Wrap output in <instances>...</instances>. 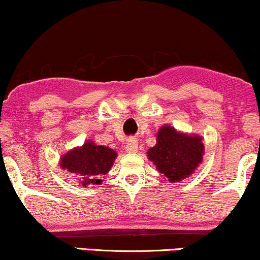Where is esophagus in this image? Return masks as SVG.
I'll list each match as a JSON object with an SVG mask.
<instances>
[{
	"label": "esophagus",
	"mask_w": 260,
	"mask_h": 260,
	"mask_svg": "<svg viewBox=\"0 0 260 260\" xmlns=\"http://www.w3.org/2000/svg\"><path fill=\"white\" fill-rule=\"evenodd\" d=\"M125 150L130 154H135L138 150V145H137V141L134 140V138H130L127 140L126 144H125Z\"/></svg>",
	"instance_id": "1"
}]
</instances>
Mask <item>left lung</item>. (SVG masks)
<instances>
[{"label": "left lung", "instance_id": "8db88e82", "mask_svg": "<svg viewBox=\"0 0 260 260\" xmlns=\"http://www.w3.org/2000/svg\"><path fill=\"white\" fill-rule=\"evenodd\" d=\"M205 154L202 137L177 131L168 125L156 134V144L147 152L148 158L169 182H180L189 177L201 165Z\"/></svg>", "mask_w": 260, "mask_h": 260}]
</instances>
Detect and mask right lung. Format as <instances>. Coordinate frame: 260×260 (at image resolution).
<instances>
[{"instance_id": "1", "label": "right lung", "mask_w": 260, "mask_h": 260, "mask_svg": "<svg viewBox=\"0 0 260 260\" xmlns=\"http://www.w3.org/2000/svg\"><path fill=\"white\" fill-rule=\"evenodd\" d=\"M117 157L113 149L86 141L83 145L71 149L60 158V168L80 176L83 186L101 184V177L108 174Z\"/></svg>"}]
</instances>
